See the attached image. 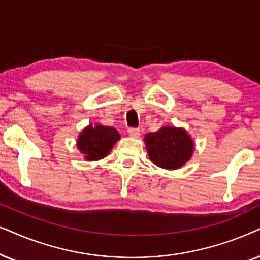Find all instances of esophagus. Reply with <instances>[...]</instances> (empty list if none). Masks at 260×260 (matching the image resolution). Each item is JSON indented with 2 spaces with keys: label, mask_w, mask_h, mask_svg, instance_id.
<instances>
[{
  "label": "esophagus",
  "mask_w": 260,
  "mask_h": 260,
  "mask_svg": "<svg viewBox=\"0 0 260 260\" xmlns=\"http://www.w3.org/2000/svg\"><path fill=\"white\" fill-rule=\"evenodd\" d=\"M128 134H129L131 137H139L140 136V129L139 128H137V127H129L128 128Z\"/></svg>",
  "instance_id": "34e87169"
}]
</instances>
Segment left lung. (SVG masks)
Segmentation results:
<instances>
[{
    "label": "left lung",
    "instance_id": "obj_1",
    "mask_svg": "<svg viewBox=\"0 0 260 260\" xmlns=\"http://www.w3.org/2000/svg\"><path fill=\"white\" fill-rule=\"evenodd\" d=\"M145 143L151 160L168 170L182 166L193 151L192 140L182 128L162 127L158 132L146 134Z\"/></svg>",
    "mask_w": 260,
    "mask_h": 260
}]
</instances>
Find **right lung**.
<instances>
[{
    "label": "right lung",
    "mask_w": 260,
    "mask_h": 260,
    "mask_svg": "<svg viewBox=\"0 0 260 260\" xmlns=\"http://www.w3.org/2000/svg\"><path fill=\"white\" fill-rule=\"evenodd\" d=\"M119 139L120 134L115 128L89 124L79 136L77 146L86 160H98L106 157Z\"/></svg>",
    "instance_id": "obj_1"
}]
</instances>
